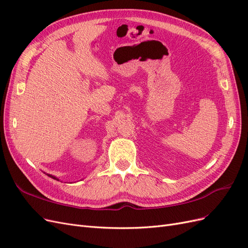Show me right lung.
<instances>
[{
  "instance_id": "add662e5",
  "label": "right lung",
  "mask_w": 248,
  "mask_h": 248,
  "mask_svg": "<svg viewBox=\"0 0 248 248\" xmlns=\"http://www.w3.org/2000/svg\"><path fill=\"white\" fill-rule=\"evenodd\" d=\"M47 176H49V177H51V178H52V179H55V180H58V179H57V177H55V176H51V175H48V174H47Z\"/></svg>"
}]
</instances>
